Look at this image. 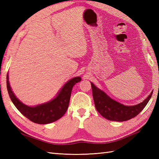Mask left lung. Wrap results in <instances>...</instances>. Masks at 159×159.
<instances>
[{"instance_id":"left-lung-1","label":"left lung","mask_w":159,"mask_h":159,"mask_svg":"<svg viewBox=\"0 0 159 159\" xmlns=\"http://www.w3.org/2000/svg\"><path fill=\"white\" fill-rule=\"evenodd\" d=\"M91 85L96 110L102 117L111 121H124L137 116L146 106L153 93L152 91L142 102L133 106H126L113 100L92 83Z\"/></svg>"}]
</instances>
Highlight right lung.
<instances>
[{"label":"right lung","mask_w":159,"mask_h":159,"mask_svg":"<svg viewBox=\"0 0 159 159\" xmlns=\"http://www.w3.org/2000/svg\"><path fill=\"white\" fill-rule=\"evenodd\" d=\"M80 80L81 78L79 76L70 79L63 85L55 98L35 107L26 105L17 98L10 87L8 74L7 75V88L12 102L24 116L34 123L46 124L58 120L66 113L73 87Z\"/></svg>","instance_id":"right-lung-1"}]
</instances>
